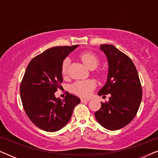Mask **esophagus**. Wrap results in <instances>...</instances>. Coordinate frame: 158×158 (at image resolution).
Here are the masks:
<instances>
[{"label":"esophagus","mask_w":158,"mask_h":158,"mask_svg":"<svg viewBox=\"0 0 158 158\" xmlns=\"http://www.w3.org/2000/svg\"><path fill=\"white\" fill-rule=\"evenodd\" d=\"M81 102L82 103H84V102H88V101H89L90 100L89 99H84V98H81Z\"/></svg>","instance_id":"1"}]
</instances>
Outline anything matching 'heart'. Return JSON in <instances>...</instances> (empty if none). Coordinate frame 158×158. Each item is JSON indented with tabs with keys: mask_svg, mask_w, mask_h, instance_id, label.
Wrapping results in <instances>:
<instances>
[{
	"mask_svg": "<svg viewBox=\"0 0 158 158\" xmlns=\"http://www.w3.org/2000/svg\"><path fill=\"white\" fill-rule=\"evenodd\" d=\"M79 58L81 59L82 62L85 64L86 68H88L89 70H94L100 63V61H99L97 55L90 51L82 52L79 55ZM68 64L69 60L68 58L64 59L61 66V73L64 76L68 73ZM95 87H96V84L94 81L91 80H87V81L75 82L71 86V90L77 96L81 97H88L91 94Z\"/></svg>",
	"mask_w": 158,
	"mask_h": 158,
	"instance_id": "1",
	"label": "heart"
}]
</instances>
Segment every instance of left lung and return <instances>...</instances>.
<instances>
[{
    "label": "left lung",
    "mask_w": 158,
    "mask_h": 158,
    "mask_svg": "<svg viewBox=\"0 0 158 158\" xmlns=\"http://www.w3.org/2000/svg\"><path fill=\"white\" fill-rule=\"evenodd\" d=\"M100 49L109 61V75L98 95L111 94V97L109 102H101L95 116L104 128L118 130L135 117L142 98V85L135 64L128 56L111 44H101Z\"/></svg>",
    "instance_id": "obj_1"
}]
</instances>
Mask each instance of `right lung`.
<instances>
[{
	"label": "right lung",
	"instance_id": "right-lung-1",
	"mask_svg": "<svg viewBox=\"0 0 158 158\" xmlns=\"http://www.w3.org/2000/svg\"><path fill=\"white\" fill-rule=\"evenodd\" d=\"M78 45L55 47L34 57L28 64L20 85L23 109L34 125L57 131L68 124L79 98L68 93L63 100L55 93L63 81L61 66L64 58Z\"/></svg>",
	"mask_w": 158,
	"mask_h": 158
}]
</instances>
